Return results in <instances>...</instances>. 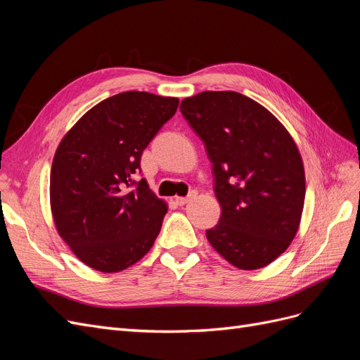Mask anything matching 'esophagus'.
<instances>
[{"mask_svg":"<svg viewBox=\"0 0 360 360\" xmlns=\"http://www.w3.org/2000/svg\"><path fill=\"white\" fill-rule=\"evenodd\" d=\"M195 197H197V191H191L188 197H179V198H176V204L177 205H184V204H188L189 201H192Z\"/></svg>","mask_w":360,"mask_h":360,"instance_id":"34e87169","label":"esophagus"}]
</instances>
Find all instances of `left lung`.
<instances>
[{
    "label": "left lung",
    "mask_w": 360,
    "mask_h": 360,
    "mask_svg": "<svg viewBox=\"0 0 360 360\" xmlns=\"http://www.w3.org/2000/svg\"><path fill=\"white\" fill-rule=\"evenodd\" d=\"M183 117L205 146L221 204L207 240L228 263L261 269L290 246L304 202L300 153L279 120L236 91L183 99Z\"/></svg>",
    "instance_id": "obj_1"
}]
</instances>
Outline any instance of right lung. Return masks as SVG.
<instances>
[{"label": "right lung", "instance_id": "obj_1", "mask_svg": "<svg viewBox=\"0 0 360 360\" xmlns=\"http://www.w3.org/2000/svg\"><path fill=\"white\" fill-rule=\"evenodd\" d=\"M177 106V97L120 93L93 106L61 139L51 168V210L58 234L89 267L122 271L153 246L168 207L146 179L134 177Z\"/></svg>", "mask_w": 360, "mask_h": 360}]
</instances>
